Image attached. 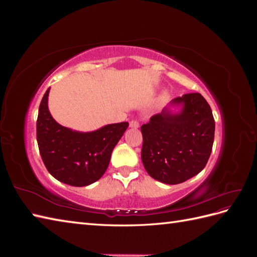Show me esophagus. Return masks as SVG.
I'll return each instance as SVG.
<instances>
[{
    "label": "esophagus",
    "instance_id": "obj_1",
    "mask_svg": "<svg viewBox=\"0 0 257 257\" xmlns=\"http://www.w3.org/2000/svg\"><path fill=\"white\" fill-rule=\"evenodd\" d=\"M130 127L131 128H138L139 127V122L136 120H132L130 122Z\"/></svg>",
    "mask_w": 257,
    "mask_h": 257
}]
</instances>
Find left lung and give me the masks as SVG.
I'll list each match as a JSON object with an SVG mask.
<instances>
[{
    "label": "left lung",
    "mask_w": 257,
    "mask_h": 257,
    "mask_svg": "<svg viewBox=\"0 0 257 257\" xmlns=\"http://www.w3.org/2000/svg\"><path fill=\"white\" fill-rule=\"evenodd\" d=\"M170 105L181 110L173 113ZM214 128L211 108L203 95L189 93L174 98L142 126V160L147 173L166 184L196 176L211 154Z\"/></svg>",
    "instance_id": "8db88e82"
}]
</instances>
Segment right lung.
I'll return each instance as SVG.
<instances>
[{"label": "right lung", "instance_id": "add662e5", "mask_svg": "<svg viewBox=\"0 0 257 257\" xmlns=\"http://www.w3.org/2000/svg\"><path fill=\"white\" fill-rule=\"evenodd\" d=\"M50 88L38 109L36 137L44 164L52 177L73 186H85L100 179L109 165L111 152L128 123H113L93 132L62 126L48 109Z\"/></svg>", "mask_w": 257, "mask_h": 257}]
</instances>
